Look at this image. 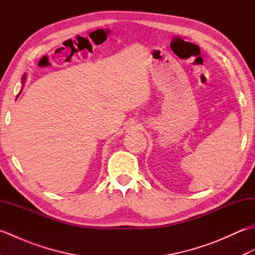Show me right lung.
Listing matches in <instances>:
<instances>
[{
  "instance_id": "add662e5",
  "label": "right lung",
  "mask_w": 255,
  "mask_h": 255,
  "mask_svg": "<svg viewBox=\"0 0 255 255\" xmlns=\"http://www.w3.org/2000/svg\"><path fill=\"white\" fill-rule=\"evenodd\" d=\"M25 80H26V74H24L23 78H21V81H23V83L25 82ZM19 93H20V92H19ZM17 96H18V95H17Z\"/></svg>"
}]
</instances>
